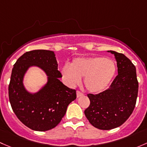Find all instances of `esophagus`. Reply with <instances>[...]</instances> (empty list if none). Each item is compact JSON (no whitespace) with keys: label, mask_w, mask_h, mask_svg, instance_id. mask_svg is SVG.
Returning a JSON list of instances; mask_svg holds the SVG:
<instances>
[{"label":"esophagus","mask_w":147,"mask_h":147,"mask_svg":"<svg viewBox=\"0 0 147 147\" xmlns=\"http://www.w3.org/2000/svg\"><path fill=\"white\" fill-rule=\"evenodd\" d=\"M83 95H84V93H83L82 92L80 91V90H77V91H76V96H77V97H78H78L83 96Z\"/></svg>","instance_id":"34e87169"}]
</instances>
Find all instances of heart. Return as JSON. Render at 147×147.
Listing matches in <instances>:
<instances>
[{
	"label": "heart",
	"instance_id": "obj_1",
	"mask_svg": "<svg viewBox=\"0 0 147 147\" xmlns=\"http://www.w3.org/2000/svg\"><path fill=\"white\" fill-rule=\"evenodd\" d=\"M116 73V65L110 59L102 57L76 59L71 66L66 64L62 69L63 77L71 86L80 84L84 78V85L90 93H98L108 87Z\"/></svg>",
	"mask_w": 147,
	"mask_h": 147
}]
</instances>
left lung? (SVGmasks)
Wrapping results in <instances>:
<instances>
[{
  "mask_svg": "<svg viewBox=\"0 0 147 147\" xmlns=\"http://www.w3.org/2000/svg\"><path fill=\"white\" fill-rule=\"evenodd\" d=\"M110 52L115 57L118 75L108 89L88 94L90 105L84 111L93 127L103 130L119 127L129 118L135 107L139 88L135 66L123 54Z\"/></svg>",
  "mask_w": 147,
  "mask_h": 147,
  "instance_id": "obj_1",
  "label": "left lung"
}]
</instances>
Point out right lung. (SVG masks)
<instances>
[{
  "label": "right lung",
  "instance_id": "add662e5",
  "mask_svg": "<svg viewBox=\"0 0 147 147\" xmlns=\"http://www.w3.org/2000/svg\"><path fill=\"white\" fill-rule=\"evenodd\" d=\"M37 65L48 76L46 86L31 94L24 89L23 76L30 66ZM54 51L37 49L27 51L13 68L8 86L9 100L17 117L25 126L35 131L55 127L65 115L68 105L76 98V91L63 85Z\"/></svg>",
  "mask_w": 147,
  "mask_h": 147
}]
</instances>
